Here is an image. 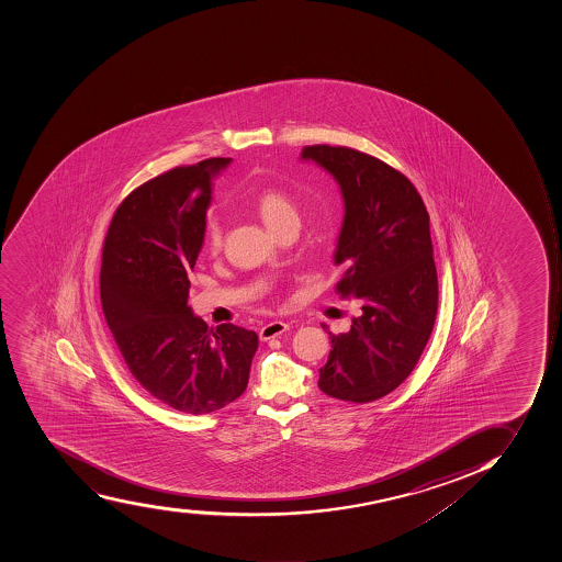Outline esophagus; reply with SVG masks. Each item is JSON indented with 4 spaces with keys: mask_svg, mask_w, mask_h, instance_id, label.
Wrapping results in <instances>:
<instances>
[{
    "mask_svg": "<svg viewBox=\"0 0 562 562\" xmlns=\"http://www.w3.org/2000/svg\"><path fill=\"white\" fill-rule=\"evenodd\" d=\"M286 329H289V324L283 323V321H272V323L265 324L263 328L259 329V339H276L279 335H283Z\"/></svg>",
    "mask_w": 562,
    "mask_h": 562,
    "instance_id": "obj_1",
    "label": "esophagus"
}]
</instances>
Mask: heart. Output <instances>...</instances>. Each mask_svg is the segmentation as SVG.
Wrapping results in <instances>:
<instances>
[{
  "label": "heart",
  "mask_w": 562,
  "mask_h": 562,
  "mask_svg": "<svg viewBox=\"0 0 562 562\" xmlns=\"http://www.w3.org/2000/svg\"><path fill=\"white\" fill-rule=\"evenodd\" d=\"M259 216L263 220L270 231L278 228L279 225L290 222V220H299L297 207L284 192L276 191V189H267L261 192L256 202ZM205 245L211 252H216L222 247V225L214 217H209L205 223Z\"/></svg>",
  "instance_id": "1"
}]
</instances>
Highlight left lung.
Instances as JSON below:
<instances>
[{
	"label": "left lung",
	"mask_w": 562,
	"mask_h": 562,
	"mask_svg": "<svg viewBox=\"0 0 562 562\" xmlns=\"http://www.w3.org/2000/svg\"><path fill=\"white\" fill-rule=\"evenodd\" d=\"M314 162L339 183L345 217L335 265L342 295L359 299V317L331 335L319 387L334 398L366 404L396 390L420 359L438 312V273L429 214L415 186L379 158L349 147L308 146Z\"/></svg>",
	"instance_id": "8db88e82"
}]
</instances>
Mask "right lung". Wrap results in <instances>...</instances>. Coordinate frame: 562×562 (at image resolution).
<instances>
[{
  "label": "right lung",
  "mask_w": 562,
  "mask_h": 562,
  "mask_svg": "<svg viewBox=\"0 0 562 562\" xmlns=\"http://www.w3.org/2000/svg\"><path fill=\"white\" fill-rule=\"evenodd\" d=\"M231 160L177 167L135 189L102 248V310L127 368L147 393L189 415L241 396L258 349L250 329L209 328L188 304L214 180Z\"/></svg>",
  "instance_id": "1"
}]
</instances>
